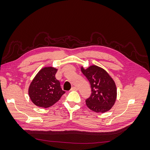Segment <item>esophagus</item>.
<instances>
[{
  "instance_id": "1",
  "label": "esophagus",
  "mask_w": 150,
  "mask_h": 150,
  "mask_svg": "<svg viewBox=\"0 0 150 150\" xmlns=\"http://www.w3.org/2000/svg\"><path fill=\"white\" fill-rule=\"evenodd\" d=\"M71 91H77L78 90V88H77L76 86H73V87H72L71 89Z\"/></svg>"
}]
</instances>
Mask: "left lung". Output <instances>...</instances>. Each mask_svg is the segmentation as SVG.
<instances>
[{
  "mask_svg": "<svg viewBox=\"0 0 150 150\" xmlns=\"http://www.w3.org/2000/svg\"><path fill=\"white\" fill-rule=\"evenodd\" d=\"M81 71L91 84V94L86 99L89 109L96 112H105L114 105L117 89L114 80L103 68L91 66L87 69L81 67Z\"/></svg>",
  "mask_w": 150,
  "mask_h": 150,
  "instance_id": "1",
  "label": "left lung"
}]
</instances>
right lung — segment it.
<instances>
[{
	"instance_id": "right-lung-1",
	"label": "right lung",
	"mask_w": 150,
	"mask_h": 150,
	"mask_svg": "<svg viewBox=\"0 0 150 150\" xmlns=\"http://www.w3.org/2000/svg\"><path fill=\"white\" fill-rule=\"evenodd\" d=\"M57 69L46 67L40 69L32 81L29 88V95L35 105L42 108L52 106L65 93L56 79Z\"/></svg>"
}]
</instances>
